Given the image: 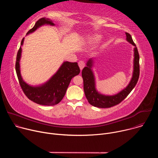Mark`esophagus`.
<instances>
[{
  "instance_id": "obj_1",
  "label": "esophagus",
  "mask_w": 158,
  "mask_h": 158,
  "mask_svg": "<svg viewBox=\"0 0 158 158\" xmlns=\"http://www.w3.org/2000/svg\"><path fill=\"white\" fill-rule=\"evenodd\" d=\"M78 65H79V67H80V69L82 70V69L84 68V66H85V63H84V61L80 60V61L78 62Z\"/></svg>"
}]
</instances>
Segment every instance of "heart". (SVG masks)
Instances as JSON below:
<instances>
[{
	"label": "heart",
	"mask_w": 158,
	"mask_h": 158,
	"mask_svg": "<svg viewBox=\"0 0 158 158\" xmlns=\"http://www.w3.org/2000/svg\"><path fill=\"white\" fill-rule=\"evenodd\" d=\"M101 38V35H98V34H94V35H88L86 39V43L91 46V45H93L95 43H96L97 42H98L99 40Z\"/></svg>",
	"instance_id": "heart-1"
}]
</instances>
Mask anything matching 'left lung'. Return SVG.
Returning <instances> with one entry per match:
<instances>
[{
    "label": "left lung",
    "mask_w": 158,
    "mask_h": 158,
    "mask_svg": "<svg viewBox=\"0 0 158 158\" xmlns=\"http://www.w3.org/2000/svg\"><path fill=\"white\" fill-rule=\"evenodd\" d=\"M126 35L127 41L134 46L133 73L132 78L126 87L118 94L112 96H106L99 93L96 88L95 76L92 69L94 63L93 58H91L87 62L86 67L82 71L84 91L85 97L89 104L94 107L108 108L119 104L128 96L138 82L139 77V55L131 35L127 32H126Z\"/></svg>",
    "instance_id": "8db88e82"
}]
</instances>
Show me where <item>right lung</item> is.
I'll use <instances>...</instances> for the list:
<instances>
[{
  "label": "right lung",
  "instance_id": "add662e5",
  "mask_svg": "<svg viewBox=\"0 0 158 158\" xmlns=\"http://www.w3.org/2000/svg\"><path fill=\"white\" fill-rule=\"evenodd\" d=\"M55 26L53 22L48 18H41L36 22L34 26L29 30L26 35L34 32L43 25ZM24 38L22 39L20 47L18 51L15 71L20 85L26 96L32 101L44 106H54L59 103L63 99L67 89L73 77L80 73L79 67L77 62L65 61L47 82L37 86H32L27 84L22 77L20 69V60L22 54V46Z\"/></svg>",
  "mask_w": 158,
  "mask_h": 158
}]
</instances>
